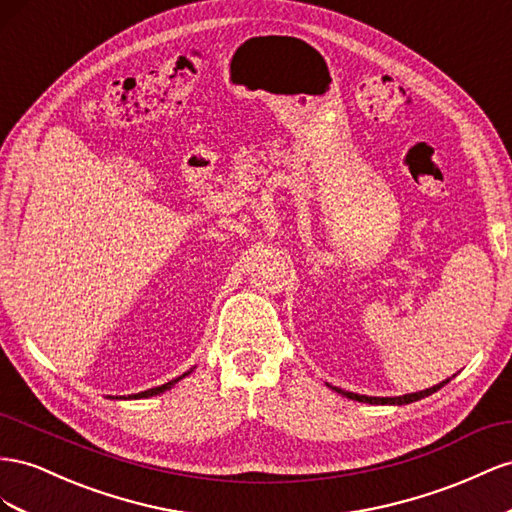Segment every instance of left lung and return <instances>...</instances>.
Here are the masks:
<instances>
[{"label":"left lung","instance_id":"left-lung-1","mask_svg":"<svg viewBox=\"0 0 512 512\" xmlns=\"http://www.w3.org/2000/svg\"><path fill=\"white\" fill-rule=\"evenodd\" d=\"M452 377H455V375H452ZM448 382H450V377L444 379V382H440L437 386H433V388L420 390V392H412V394H403V397H367V394L345 392V390H341V388H332V390H337V392L343 394V397L360 401V403H371V405H407V403H414V401H420V399L429 397V394H433V392H437L440 388H444Z\"/></svg>","mask_w":512,"mask_h":512}]
</instances>
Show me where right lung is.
<instances>
[{
  "label": "right lung",
  "mask_w": 512,
  "mask_h": 512,
  "mask_svg": "<svg viewBox=\"0 0 512 512\" xmlns=\"http://www.w3.org/2000/svg\"><path fill=\"white\" fill-rule=\"evenodd\" d=\"M188 373H191V371H186L184 375L171 379V382H167V384H163V386H156V388H150V390H145V392H137V394H128V397H115V399H145V397H154V394L165 392V390H169L173 384H178L180 379H182V377H186Z\"/></svg>",
  "instance_id": "add662e5"
}]
</instances>
